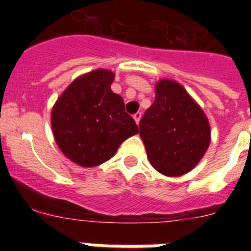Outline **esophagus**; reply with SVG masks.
Listing matches in <instances>:
<instances>
[{"instance_id": "34e87169", "label": "esophagus", "mask_w": 251, "mask_h": 251, "mask_svg": "<svg viewBox=\"0 0 251 251\" xmlns=\"http://www.w3.org/2000/svg\"><path fill=\"white\" fill-rule=\"evenodd\" d=\"M133 118H134V121H136L137 124H139V121H141V118H142V113L141 112H137L136 114L133 115Z\"/></svg>"}]
</instances>
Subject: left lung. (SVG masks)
I'll return each instance as SVG.
<instances>
[{
  "instance_id": "obj_1",
  "label": "left lung",
  "mask_w": 251,
  "mask_h": 251,
  "mask_svg": "<svg viewBox=\"0 0 251 251\" xmlns=\"http://www.w3.org/2000/svg\"><path fill=\"white\" fill-rule=\"evenodd\" d=\"M210 124L182 86L158 81L154 103L139 122V136L151 165L166 176L187 174L210 145Z\"/></svg>"
}]
</instances>
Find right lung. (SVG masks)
I'll return each mask as SVG.
<instances>
[{"label": "right lung", "mask_w": 251, "mask_h": 251, "mask_svg": "<svg viewBox=\"0 0 251 251\" xmlns=\"http://www.w3.org/2000/svg\"><path fill=\"white\" fill-rule=\"evenodd\" d=\"M113 80L114 74L101 69L77 77L51 112L57 146L83 167L110 159L122 142L138 133L134 119L124 110L122 97L110 89Z\"/></svg>", "instance_id": "right-lung-1"}]
</instances>
